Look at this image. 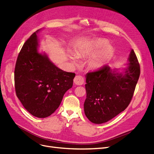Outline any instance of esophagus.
I'll return each mask as SVG.
<instances>
[{"label":"esophagus","mask_w":154,"mask_h":154,"mask_svg":"<svg viewBox=\"0 0 154 154\" xmlns=\"http://www.w3.org/2000/svg\"><path fill=\"white\" fill-rule=\"evenodd\" d=\"M73 82L75 84L78 85V86H81L82 85L84 82V79L82 76L81 75H77L73 79Z\"/></svg>","instance_id":"esophagus-1"}]
</instances>
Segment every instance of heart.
Here are the masks:
<instances>
[{"label":"heart","mask_w":154,"mask_h":154,"mask_svg":"<svg viewBox=\"0 0 154 154\" xmlns=\"http://www.w3.org/2000/svg\"><path fill=\"white\" fill-rule=\"evenodd\" d=\"M114 49L105 39L97 38L84 44L79 48L76 54L70 53V58L73 63L77 64L78 57L90 56L88 61V66L91 69H98L103 66L112 58Z\"/></svg>","instance_id":"b5f03b06"}]
</instances>
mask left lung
<instances>
[{
	"label": "left lung",
	"mask_w": 154,
	"mask_h": 154,
	"mask_svg": "<svg viewBox=\"0 0 154 154\" xmlns=\"http://www.w3.org/2000/svg\"><path fill=\"white\" fill-rule=\"evenodd\" d=\"M124 72L112 71L105 65L86 74L85 115L94 124L106 122L128 106L140 74V66L131 49Z\"/></svg>",
	"instance_id": "1"
}]
</instances>
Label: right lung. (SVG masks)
Masks as SVG:
<instances>
[{
  "label": "right lung",
  "instance_id": "right-lung-1",
  "mask_svg": "<svg viewBox=\"0 0 154 154\" xmlns=\"http://www.w3.org/2000/svg\"><path fill=\"white\" fill-rule=\"evenodd\" d=\"M34 32L25 42L17 58L14 84L17 97L33 116L45 118L59 107L73 86L75 74L60 69L45 53L38 52V39Z\"/></svg>",
  "mask_w": 154,
  "mask_h": 154
}]
</instances>
